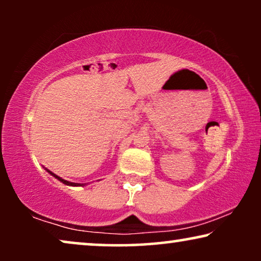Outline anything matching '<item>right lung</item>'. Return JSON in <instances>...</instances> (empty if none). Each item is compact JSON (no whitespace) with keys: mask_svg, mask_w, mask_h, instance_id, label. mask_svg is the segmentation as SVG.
I'll return each instance as SVG.
<instances>
[{"mask_svg":"<svg viewBox=\"0 0 261 261\" xmlns=\"http://www.w3.org/2000/svg\"><path fill=\"white\" fill-rule=\"evenodd\" d=\"M53 174V173H52ZM53 176H56V174H53ZM57 178H58V179L60 180V181H63L64 184H66V185H80V184H77V183H70V181H66V180H64V179H62V178H59L58 176H56Z\"/></svg>","mask_w":261,"mask_h":261,"instance_id":"1","label":"right lung"}]
</instances>
